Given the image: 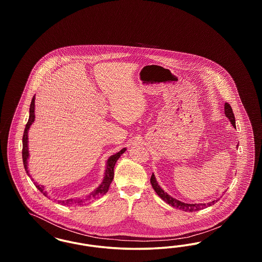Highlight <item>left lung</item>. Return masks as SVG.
Segmentation results:
<instances>
[{
	"label": "left lung",
	"mask_w": 262,
	"mask_h": 262,
	"mask_svg": "<svg viewBox=\"0 0 262 262\" xmlns=\"http://www.w3.org/2000/svg\"><path fill=\"white\" fill-rule=\"evenodd\" d=\"M224 108L226 117L230 120V122H231V124L233 125V126L236 127V120H235V115H234V113H233L232 107L230 106L229 103H225ZM150 183H151L152 187L154 188L155 192H156L164 201H166L169 205L173 206L174 208H179V209L184 210V211H199V210H201V209H203V208H205V207H207V206H211L212 204H214V203L217 201V200H216V201L213 200V201L209 202V203H193V204L185 203V202H182V201H180V200H176L174 198L170 196L167 192H165L162 188L160 187V186L158 185V183H157V181H156V179H155L154 174H152V176H151Z\"/></svg>",
	"instance_id": "1"
}]
</instances>
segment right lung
Returning a JSON list of instances; mask_svg holds the SVG:
<instances>
[{
  "label": "right lung",
  "instance_id": "add662e5",
  "mask_svg": "<svg viewBox=\"0 0 262 262\" xmlns=\"http://www.w3.org/2000/svg\"><path fill=\"white\" fill-rule=\"evenodd\" d=\"M34 108H35V96H33L31 104H30V108H29V119L28 122L25 125V133H24V137H23V161H24V166H25V171L28 174V170H27V159L29 156L28 153V129L30 127V125H32V123L34 122L35 119V115H34ZM125 148H123L121 151H119L118 153L114 154L112 156L109 157V159L107 160L106 163V171H105V176H104V180L102 182V184L99 187H97L93 192H91L88 196H86L84 200L83 199H78V200H58L59 203H61L62 205H69V204H77V205H82L83 203H85L86 201H91V200H98L100 196L104 195L112 183L113 179H114V167L116 165V162L118 161V159L120 158V156L125 151ZM30 176V174H28ZM35 186L38 189L45 195L47 196V192L44 190V187L39 186L36 183H34Z\"/></svg>",
  "mask_w": 262,
  "mask_h": 262
}]
</instances>
